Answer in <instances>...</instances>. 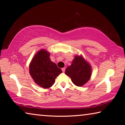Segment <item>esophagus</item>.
I'll return each mask as SVG.
<instances>
[{"instance_id": "esophagus-1", "label": "esophagus", "mask_w": 125, "mask_h": 125, "mask_svg": "<svg viewBox=\"0 0 125 125\" xmlns=\"http://www.w3.org/2000/svg\"><path fill=\"white\" fill-rule=\"evenodd\" d=\"M65 70H66V68H62V71H63V72H65Z\"/></svg>"}]
</instances>
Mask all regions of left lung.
Returning <instances> with one entry per match:
<instances>
[{
  "instance_id": "8db88e82",
  "label": "left lung",
  "mask_w": 125,
  "mask_h": 125,
  "mask_svg": "<svg viewBox=\"0 0 125 125\" xmlns=\"http://www.w3.org/2000/svg\"><path fill=\"white\" fill-rule=\"evenodd\" d=\"M65 73L70 77L72 82L77 86H82L90 80L91 67L82 57L76 56L72 64L66 68Z\"/></svg>"
}]
</instances>
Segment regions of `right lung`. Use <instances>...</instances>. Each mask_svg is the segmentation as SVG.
<instances>
[{
	"instance_id": "right-lung-1",
	"label": "right lung",
	"mask_w": 125,
	"mask_h": 125,
	"mask_svg": "<svg viewBox=\"0 0 125 125\" xmlns=\"http://www.w3.org/2000/svg\"><path fill=\"white\" fill-rule=\"evenodd\" d=\"M50 54L42 49L38 52L29 65V73L39 86L48 88L54 83L56 77L62 70L49 58Z\"/></svg>"
}]
</instances>
